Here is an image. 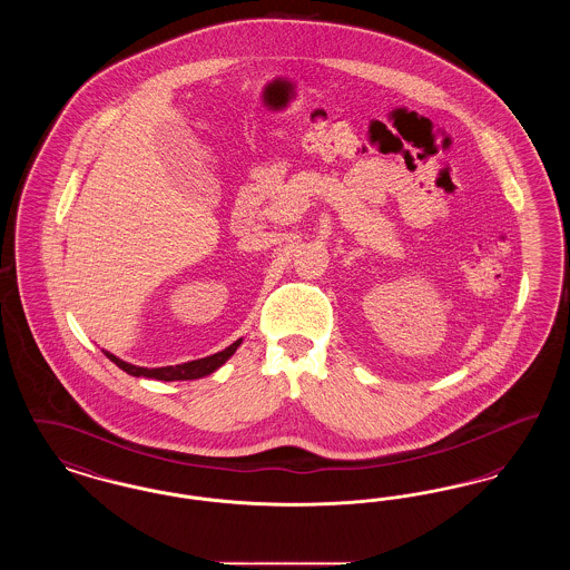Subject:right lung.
Returning a JSON list of instances; mask_svg holds the SVG:
<instances>
[{
  "label": "right lung",
  "mask_w": 570,
  "mask_h": 570,
  "mask_svg": "<svg viewBox=\"0 0 570 570\" xmlns=\"http://www.w3.org/2000/svg\"><path fill=\"white\" fill-rule=\"evenodd\" d=\"M242 340H237L235 344H230L228 348H224L222 353L212 354V356H205V358H198V361H188V363H181V365H168V367H136L132 363H126L121 358H117L115 354L105 353L109 356L110 361L124 370L126 374L130 376H145V379L164 380V382H170V380H196L203 379V376H209L212 372H216L219 365H224L235 351L239 348Z\"/></svg>",
  "instance_id": "obj_1"
}]
</instances>
